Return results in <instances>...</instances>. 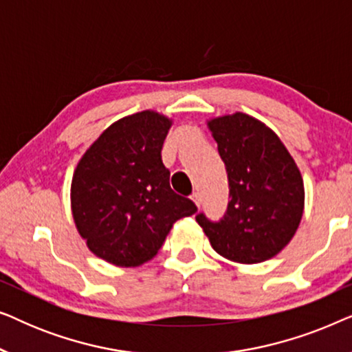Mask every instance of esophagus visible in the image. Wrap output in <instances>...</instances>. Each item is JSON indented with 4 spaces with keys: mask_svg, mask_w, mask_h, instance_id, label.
<instances>
[{
    "mask_svg": "<svg viewBox=\"0 0 352 352\" xmlns=\"http://www.w3.org/2000/svg\"><path fill=\"white\" fill-rule=\"evenodd\" d=\"M192 200H194V204L200 208V205H201V197H200L199 192H195V194H192Z\"/></svg>",
    "mask_w": 352,
    "mask_h": 352,
    "instance_id": "obj_1",
    "label": "esophagus"
}]
</instances>
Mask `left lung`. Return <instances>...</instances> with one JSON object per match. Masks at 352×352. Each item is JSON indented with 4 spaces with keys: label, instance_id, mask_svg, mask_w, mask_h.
<instances>
[{
    "label": "left lung",
    "instance_id": "obj_1",
    "mask_svg": "<svg viewBox=\"0 0 352 352\" xmlns=\"http://www.w3.org/2000/svg\"><path fill=\"white\" fill-rule=\"evenodd\" d=\"M229 179L230 201L219 221L195 219L221 256L254 264L276 256L295 235L305 210V186L295 160L271 128L237 112L213 118Z\"/></svg>",
    "mask_w": 352,
    "mask_h": 352
}]
</instances>
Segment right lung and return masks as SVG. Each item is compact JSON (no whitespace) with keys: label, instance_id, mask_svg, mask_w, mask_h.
Masks as SVG:
<instances>
[{"label":"right lung","instance_id":"add662e5","mask_svg":"<svg viewBox=\"0 0 352 352\" xmlns=\"http://www.w3.org/2000/svg\"><path fill=\"white\" fill-rule=\"evenodd\" d=\"M171 120L153 110L105 129L85 152L72 179V214L96 256L141 266L162 248L177 219L197 206L170 187L162 147Z\"/></svg>","mask_w":352,"mask_h":352}]
</instances>
